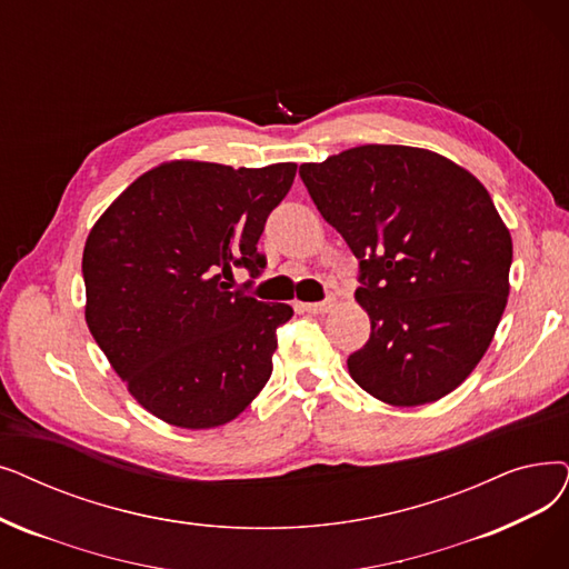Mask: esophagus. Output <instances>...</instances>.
<instances>
[{
    "instance_id": "34e87169",
    "label": "esophagus",
    "mask_w": 569,
    "mask_h": 569,
    "mask_svg": "<svg viewBox=\"0 0 569 569\" xmlns=\"http://www.w3.org/2000/svg\"><path fill=\"white\" fill-rule=\"evenodd\" d=\"M298 307L307 313H326L332 309V302H300Z\"/></svg>"
}]
</instances>
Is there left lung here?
Wrapping results in <instances>:
<instances>
[{"label": "left lung", "instance_id": "left-lung-1", "mask_svg": "<svg viewBox=\"0 0 569 569\" xmlns=\"http://www.w3.org/2000/svg\"><path fill=\"white\" fill-rule=\"evenodd\" d=\"M320 216L360 260L372 335L351 379L390 407H421L479 365L509 295L511 234L481 181L428 148L356 146L300 164Z\"/></svg>", "mask_w": 569, "mask_h": 569}]
</instances>
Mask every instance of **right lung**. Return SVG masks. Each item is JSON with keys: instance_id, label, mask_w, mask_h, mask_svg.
<instances>
[{"instance_id": "1", "label": "right lung", "mask_w": 569, "mask_h": 569, "mask_svg": "<svg viewBox=\"0 0 569 569\" xmlns=\"http://www.w3.org/2000/svg\"><path fill=\"white\" fill-rule=\"evenodd\" d=\"M295 162L260 169L169 160L143 171L97 218L86 249V323L132 398L160 421L209 430L253 402L271 375L288 305L223 279L258 271L264 220Z\"/></svg>"}]
</instances>
